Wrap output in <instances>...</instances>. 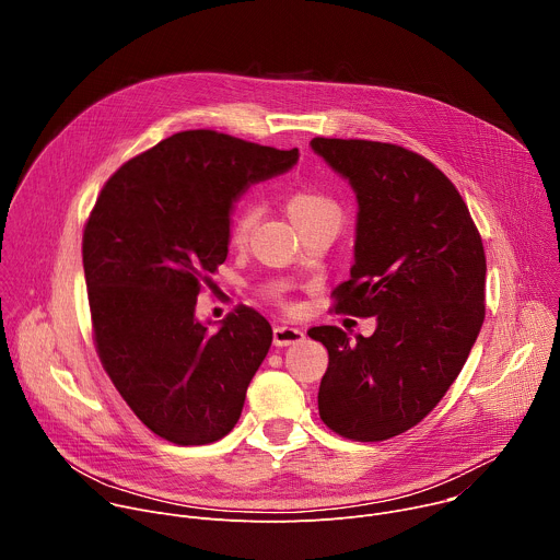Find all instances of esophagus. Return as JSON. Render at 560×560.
<instances>
[{"instance_id": "esophagus-1", "label": "esophagus", "mask_w": 560, "mask_h": 560, "mask_svg": "<svg viewBox=\"0 0 560 560\" xmlns=\"http://www.w3.org/2000/svg\"><path fill=\"white\" fill-rule=\"evenodd\" d=\"M303 339H305V332L299 328H292V326H275V330H272V341L279 348L301 343Z\"/></svg>"}]
</instances>
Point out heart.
<instances>
[{
  "label": "heart",
  "instance_id": "b5f03b06",
  "mask_svg": "<svg viewBox=\"0 0 560 560\" xmlns=\"http://www.w3.org/2000/svg\"><path fill=\"white\" fill-rule=\"evenodd\" d=\"M285 210L294 225L299 230H305L316 223H330L339 225L341 221V203L337 201L335 195L324 190L322 186L314 184H294L285 190L283 195ZM255 221V206L253 201L244 199L238 201L230 214V225H228V244L230 246H242L246 242V234Z\"/></svg>",
  "mask_w": 560,
  "mask_h": 560
}]
</instances>
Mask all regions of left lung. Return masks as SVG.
<instances>
[{"label":"left lung","instance_id":"1","mask_svg":"<svg viewBox=\"0 0 560 560\" xmlns=\"http://www.w3.org/2000/svg\"><path fill=\"white\" fill-rule=\"evenodd\" d=\"M312 148L357 192L350 279L335 310L376 316L372 337L310 328L328 350L318 417L374 443L421 423L445 396L486 318V250L456 186L419 152L368 139L314 137Z\"/></svg>","mask_w":560,"mask_h":560}]
</instances>
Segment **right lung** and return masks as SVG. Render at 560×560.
<instances>
[{
	"label": "right lung",
	"instance_id": "add662e5",
	"mask_svg": "<svg viewBox=\"0 0 560 560\" xmlns=\"http://www.w3.org/2000/svg\"><path fill=\"white\" fill-rule=\"evenodd\" d=\"M296 159V148L184 130L104 184L82 242L93 341L113 385L156 436L206 445L242 417L272 328L238 305L210 332L195 305L228 257L232 201Z\"/></svg>",
	"mask_w": 560,
	"mask_h": 560
}]
</instances>
